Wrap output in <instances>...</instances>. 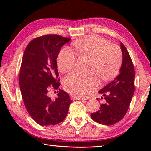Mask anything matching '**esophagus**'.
Masks as SVG:
<instances>
[{
  "instance_id": "1",
  "label": "esophagus",
  "mask_w": 151,
  "mask_h": 151,
  "mask_svg": "<svg viewBox=\"0 0 151 151\" xmlns=\"http://www.w3.org/2000/svg\"><path fill=\"white\" fill-rule=\"evenodd\" d=\"M70 99H71L72 100H84V98L77 97V96H75V95L70 96Z\"/></svg>"
}]
</instances>
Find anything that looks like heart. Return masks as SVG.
I'll return each mask as SVG.
<instances>
[{"label": "heart", "mask_w": 151, "mask_h": 151, "mask_svg": "<svg viewBox=\"0 0 151 151\" xmlns=\"http://www.w3.org/2000/svg\"><path fill=\"white\" fill-rule=\"evenodd\" d=\"M73 47L78 55L91 58L89 69L103 81L113 78L120 68L122 54L119 48L110 45L103 37L97 35L89 36L75 41ZM75 62V54L64 47L57 57L58 69L62 73L68 72L74 68ZM63 86L66 91L74 95L85 96L97 88V76L93 72H73L64 78Z\"/></svg>", "instance_id": "b5f03b06"}]
</instances>
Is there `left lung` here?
Returning a JSON list of instances; mask_svg holds the SVG:
<instances>
[{"instance_id": "obj_1", "label": "left lung", "mask_w": 151, "mask_h": 151, "mask_svg": "<svg viewBox=\"0 0 151 151\" xmlns=\"http://www.w3.org/2000/svg\"><path fill=\"white\" fill-rule=\"evenodd\" d=\"M123 62L117 77L99 91L104 96L105 103L101 104L99 110L92 113L93 121L102 124H114L126 114L135 90V70L127 48L121 43ZM103 99V97H101ZM99 100V99H97Z\"/></svg>"}]
</instances>
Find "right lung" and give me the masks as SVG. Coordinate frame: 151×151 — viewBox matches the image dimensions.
<instances>
[{
	"instance_id": "add662e5",
	"label": "right lung",
	"mask_w": 151,
	"mask_h": 151,
	"mask_svg": "<svg viewBox=\"0 0 151 151\" xmlns=\"http://www.w3.org/2000/svg\"><path fill=\"white\" fill-rule=\"evenodd\" d=\"M70 38L47 34L34 38L22 56L19 83L22 98L30 117L41 126L55 125L63 121L72 101L60 86L56 58L61 48ZM51 87L58 89L52 101L47 96Z\"/></svg>"
}]
</instances>
